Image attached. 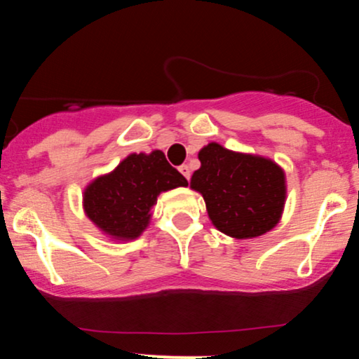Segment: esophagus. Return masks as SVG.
<instances>
[{
	"mask_svg": "<svg viewBox=\"0 0 359 359\" xmlns=\"http://www.w3.org/2000/svg\"><path fill=\"white\" fill-rule=\"evenodd\" d=\"M179 170H180V174L185 177V179H187V180L191 179V168H189L187 165H180Z\"/></svg>",
	"mask_w": 359,
	"mask_h": 359,
	"instance_id": "1",
	"label": "esophagus"
}]
</instances>
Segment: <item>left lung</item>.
Wrapping results in <instances>:
<instances>
[{"mask_svg": "<svg viewBox=\"0 0 359 359\" xmlns=\"http://www.w3.org/2000/svg\"><path fill=\"white\" fill-rule=\"evenodd\" d=\"M199 160L191 189L203 194L209 219L221 233L250 240L278 224L287 199L285 172L278 163L216 142L201 148Z\"/></svg>", "mask_w": 359, "mask_h": 359, "instance_id": "obj_1", "label": "left lung"}]
</instances>
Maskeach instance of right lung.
<instances>
[{"label":"right lung","mask_w":359,"mask_h":359,"mask_svg":"<svg viewBox=\"0 0 359 359\" xmlns=\"http://www.w3.org/2000/svg\"><path fill=\"white\" fill-rule=\"evenodd\" d=\"M185 185V177L167 162L163 151L130 154L84 189L82 208L102 234L113 241H131L150 224L156 197Z\"/></svg>","instance_id":"1"}]
</instances>
